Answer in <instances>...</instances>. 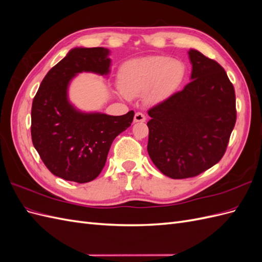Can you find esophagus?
Returning a JSON list of instances; mask_svg holds the SVG:
<instances>
[{"label": "esophagus", "instance_id": "34e87169", "mask_svg": "<svg viewBox=\"0 0 262 262\" xmlns=\"http://www.w3.org/2000/svg\"><path fill=\"white\" fill-rule=\"evenodd\" d=\"M146 117L142 113H137L134 115V122H145Z\"/></svg>", "mask_w": 262, "mask_h": 262}]
</instances>
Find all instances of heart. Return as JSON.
<instances>
[{
	"label": "heart",
	"mask_w": 262,
	"mask_h": 262,
	"mask_svg": "<svg viewBox=\"0 0 262 262\" xmlns=\"http://www.w3.org/2000/svg\"><path fill=\"white\" fill-rule=\"evenodd\" d=\"M186 73L182 61L167 55H153L125 62L119 70L118 83L125 96L146 92V100L156 102L176 91Z\"/></svg>",
	"instance_id": "obj_1"
}]
</instances>
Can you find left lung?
Listing matches in <instances>:
<instances>
[{
  "label": "left lung",
  "instance_id": "1",
  "mask_svg": "<svg viewBox=\"0 0 262 262\" xmlns=\"http://www.w3.org/2000/svg\"><path fill=\"white\" fill-rule=\"evenodd\" d=\"M188 54L191 82L148 110V155L172 179L219 163L236 122L235 91L224 69L195 49Z\"/></svg>",
  "mask_w": 262,
  "mask_h": 262
}]
</instances>
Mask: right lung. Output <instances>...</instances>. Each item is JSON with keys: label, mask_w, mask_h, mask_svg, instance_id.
I'll use <instances>...</instances> for the list:
<instances>
[{"label": "right lung", "mask_w": 262, "mask_h": 262, "mask_svg": "<svg viewBox=\"0 0 262 262\" xmlns=\"http://www.w3.org/2000/svg\"><path fill=\"white\" fill-rule=\"evenodd\" d=\"M110 51L102 47L70 50L42 80L31 107V140L54 176L85 184L104 168L113 141L131 125L123 116L84 113L69 100L71 81L82 72L108 75Z\"/></svg>", "instance_id": "add662e5"}]
</instances>
